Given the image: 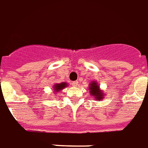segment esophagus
Returning <instances> with one entry per match:
<instances>
[{"label":"esophagus","mask_w":148,"mask_h":148,"mask_svg":"<svg viewBox=\"0 0 148 148\" xmlns=\"http://www.w3.org/2000/svg\"><path fill=\"white\" fill-rule=\"evenodd\" d=\"M77 85H78V82L77 81H75L74 82H72V86H74V87H77Z\"/></svg>","instance_id":"esophagus-1"}]
</instances>
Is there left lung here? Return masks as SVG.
Instances as JSON below:
<instances>
[{"mask_svg": "<svg viewBox=\"0 0 148 148\" xmlns=\"http://www.w3.org/2000/svg\"><path fill=\"white\" fill-rule=\"evenodd\" d=\"M89 92H90L91 96H93V98H95L96 100H100V99H103V92L100 90L99 85H97V83L96 82H92L89 84Z\"/></svg>", "mask_w": 148, "mask_h": 148, "instance_id": "1", "label": "left lung"}]
</instances>
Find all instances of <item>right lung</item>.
Here are the masks:
<instances>
[{
    "instance_id": "1",
    "label": "right lung",
    "mask_w": 148,
    "mask_h": 148,
    "mask_svg": "<svg viewBox=\"0 0 148 148\" xmlns=\"http://www.w3.org/2000/svg\"><path fill=\"white\" fill-rule=\"evenodd\" d=\"M66 86H67V84L65 82H62L60 83V84H56L54 85V90L56 92H60L62 89H63Z\"/></svg>"
}]
</instances>
